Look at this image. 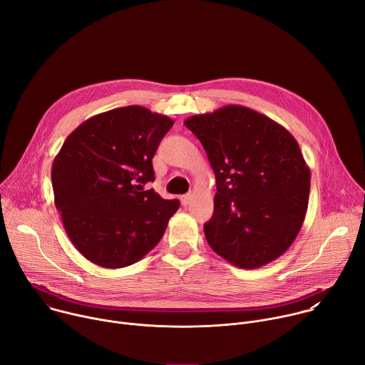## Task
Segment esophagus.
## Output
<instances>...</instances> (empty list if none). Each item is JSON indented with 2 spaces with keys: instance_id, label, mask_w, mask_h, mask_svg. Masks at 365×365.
<instances>
[{
  "instance_id": "34e87169",
  "label": "esophagus",
  "mask_w": 365,
  "mask_h": 365,
  "mask_svg": "<svg viewBox=\"0 0 365 365\" xmlns=\"http://www.w3.org/2000/svg\"><path fill=\"white\" fill-rule=\"evenodd\" d=\"M193 196H195V193H193V192H190V193H186V195H183V196H182V203H183L185 206H187V205H189V203L192 202Z\"/></svg>"
}]
</instances>
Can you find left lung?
<instances>
[{"label": "left lung", "mask_w": 365, "mask_h": 365, "mask_svg": "<svg viewBox=\"0 0 365 365\" xmlns=\"http://www.w3.org/2000/svg\"><path fill=\"white\" fill-rule=\"evenodd\" d=\"M185 125L215 173L214 215L203 225L211 248L240 269H258L293 244L307 211L310 170L296 138L242 106L197 114Z\"/></svg>", "instance_id": "left-lung-1"}]
</instances>
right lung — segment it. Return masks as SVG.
Returning a JSON list of instances; mask_svg holds the SVG:
<instances>
[{
    "label": "right lung",
    "mask_w": 365,
    "mask_h": 365,
    "mask_svg": "<svg viewBox=\"0 0 365 365\" xmlns=\"http://www.w3.org/2000/svg\"><path fill=\"white\" fill-rule=\"evenodd\" d=\"M173 120L140 106L93 115L51 166L55 203L75 248L96 266H131L162 240L179 200L153 189V155Z\"/></svg>",
    "instance_id": "right-lung-1"
}]
</instances>
